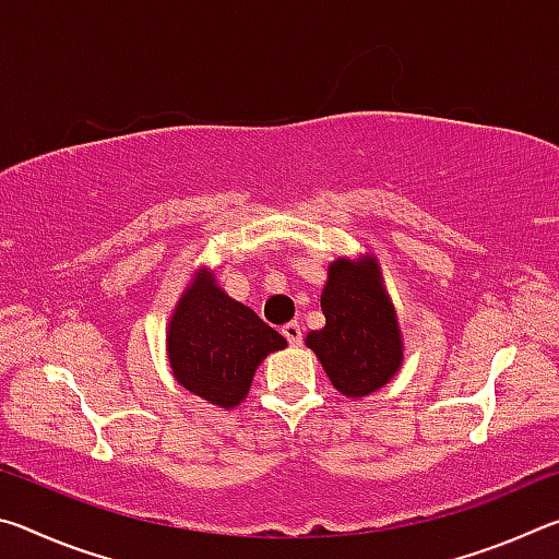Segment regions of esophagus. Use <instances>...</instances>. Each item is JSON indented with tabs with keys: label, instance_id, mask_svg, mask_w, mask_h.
<instances>
[{
	"label": "esophagus",
	"instance_id": "34e87169",
	"mask_svg": "<svg viewBox=\"0 0 559 559\" xmlns=\"http://www.w3.org/2000/svg\"><path fill=\"white\" fill-rule=\"evenodd\" d=\"M283 335H286V340L290 345H300L302 343V328H300V323H288V325H283Z\"/></svg>",
	"mask_w": 559,
	"mask_h": 559
}]
</instances>
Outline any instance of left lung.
Returning a JSON list of instances; mask_svg holds the SVG:
<instances>
[{
	"mask_svg": "<svg viewBox=\"0 0 559 559\" xmlns=\"http://www.w3.org/2000/svg\"><path fill=\"white\" fill-rule=\"evenodd\" d=\"M320 308L325 325L310 330L306 345L335 390L347 400L382 390L402 370L404 340L374 253L330 263Z\"/></svg>",
	"mask_w": 559,
	"mask_h": 559,
	"instance_id": "1",
	"label": "left lung"
}]
</instances>
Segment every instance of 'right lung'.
<instances>
[{
	"instance_id": "1",
	"label": "right lung",
	"mask_w": 559,
	"mask_h": 559,
	"mask_svg": "<svg viewBox=\"0 0 559 559\" xmlns=\"http://www.w3.org/2000/svg\"><path fill=\"white\" fill-rule=\"evenodd\" d=\"M286 345L249 306L226 296L206 266L194 271L167 325L175 380L219 409L239 406L259 365Z\"/></svg>"
}]
</instances>
